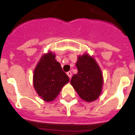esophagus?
I'll list each match as a JSON object with an SVG mask.
<instances>
[{
    "instance_id": "obj_1",
    "label": "esophagus",
    "mask_w": 135,
    "mask_h": 135,
    "mask_svg": "<svg viewBox=\"0 0 135 135\" xmlns=\"http://www.w3.org/2000/svg\"><path fill=\"white\" fill-rule=\"evenodd\" d=\"M67 75H68V76L69 77V78H71V76H72V73H71V71L67 72Z\"/></svg>"
}]
</instances>
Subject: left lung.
I'll return each mask as SVG.
<instances>
[{"label": "left lung", "instance_id": "1", "mask_svg": "<svg viewBox=\"0 0 135 135\" xmlns=\"http://www.w3.org/2000/svg\"><path fill=\"white\" fill-rule=\"evenodd\" d=\"M78 73L72 76L71 84L80 97L87 102L98 99L102 93L104 79L99 66L88 53L78 56Z\"/></svg>", "mask_w": 135, "mask_h": 135}]
</instances>
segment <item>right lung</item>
I'll list each match as a JSON object with an SVG mask.
<instances>
[{"label": "right lung", "mask_w": 135, "mask_h": 135, "mask_svg": "<svg viewBox=\"0 0 135 135\" xmlns=\"http://www.w3.org/2000/svg\"><path fill=\"white\" fill-rule=\"evenodd\" d=\"M55 57L50 51L43 55L33 71V88L41 99L47 102L55 100L61 88L69 82Z\"/></svg>", "instance_id": "right-lung-1"}]
</instances>
